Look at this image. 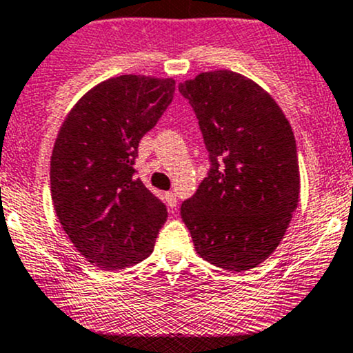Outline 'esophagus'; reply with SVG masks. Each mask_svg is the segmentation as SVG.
Listing matches in <instances>:
<instances>
[{
    "label": "esophagus",
    "instance_id": "1",
    "mask_svg": "<svg viewBox=\"0 0 353 353\" xmlns=\"http://www.w3.org/2000/svg\"><path fill=\"white\" fill-rule=\"evenodd\" d=\"M166 205L172 208V210L176 207V193L175 192L166 193Z\"/></svg>",
    "mask_w": 353,
    "mask_h": 353
}]
</instances>
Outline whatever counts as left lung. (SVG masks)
I'll use <instances>...</instances> for the list:
<instances>
[{
    "mask_svg": "<svg viewBox=\"0 0 353 353\" xmlns=\"http://www.w3.org/2000/svg\"><path fill=\"white\" fill-rule=\"evenodd\" d=\"M199 117L212 168L180 214L200 257L225 271L268 259L299 202L296 141L268 90L232 70L178 85Z\"/></svg>",
    "mask_w": 353,
    "mask_h": 353,
    "instance_id": "8db88e82",
    "label": "left lung"
}]
</instances>
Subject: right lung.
Masks as SVG:
<instances>
[{
  "label": "right lung",
  "mask_w": 353,
  "mask_h": 353,
  "mask_svg": "<svg viewBox=\"0 0 353 353\" xmlns=\"http://www.w3.org/2000/svg\"><path fill=\"white\" fill-rule=\"evenodd\" d=\"M175 94V79L119 75L87 90L57 134L50 192L62 229L101 269L153 252L168 212L134 175L138 145Z\"/></svg>",
  "instance_id": "right-lung-1"
}]
</instances>
